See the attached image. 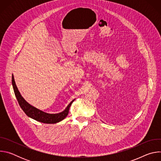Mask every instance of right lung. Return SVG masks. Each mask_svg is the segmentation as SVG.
Wrapping results in <instances>:
<instances>
[{"mask_svg": "<svg viewBox=\"0 0 161 161\" xmlns=\"http://www.w3.org/2000/svg\"><path fill=\"white\" fill-rule=\"evenodd\" d=\"M12 84L15 96L23 111L25 112V113L28 117L44 124H55L64 119L67 116V114L69 113V108L73 102L74 101V100L71 101L70 104L67 106L65 110L61 113L57 114H48L31 106L23 98L16 85L13 75L12 76Z\"/></svg>", "mask_w": 161, "mask_h": 161, "instance_id": "add662e5", "label": "right lung"}]
</instances>
